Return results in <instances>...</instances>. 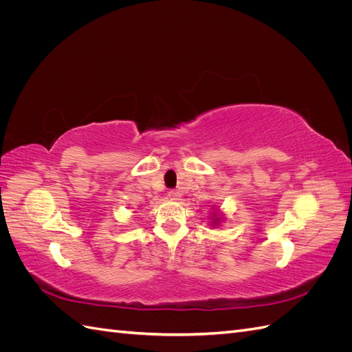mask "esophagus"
<instances>
[{"label":"esophagus","instance_id":"1","mask_svg":"<svg viewBox=\"0 0 352 352\" xmlns=\"http://www.w3.org/2000/svg\"><path fill=\"white\" fill-rule=\"evenodd\" d=\"M168 198L170 199H179L180 198V194H179V190H176V189H172V190H168Z\"/></svg>","mask_w":352,"mask_h":352}]
</instances>
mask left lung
<instances>
[{
    "mask_svg": "<svg viewBox=\"0 0 352 352\" xmlns=\"http://www.w3.org/2000/svg\"><path fill=\"white\" fill-rule=\"evenodd\" d=\"M214 220H217V219H214Z\"/></svg>",
    "mask_w": 352,
    "mask_h": 352,
    "instance_id": "8db88e82",
    "label": "left lung"
}]
</instances>
